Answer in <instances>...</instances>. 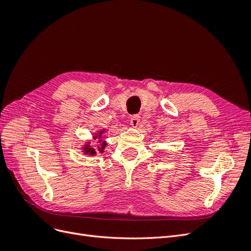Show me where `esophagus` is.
<instances>
[{
	"label": "esophagus",
	"instance_id": "obj_1",
	"mask_svg": "<svg viewBox=\"0 0 251 251\" xmlns=\"http://www.w3.org/2000/svg\"><path fill=\"white\" fill-rule=\"evenodd\" d=\"M131 126L133 127H137L139 125V121H140V116L139 115H134L131 117Z\"/></svg>",
	"mask_w": 251,
	"mask_h": 251
}]
</instances>
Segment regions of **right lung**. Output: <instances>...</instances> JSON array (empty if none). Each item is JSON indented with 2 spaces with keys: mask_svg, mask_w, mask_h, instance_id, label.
Listing matches in <instances>:
<instances>
[{
  "mask_svg": "<svg viewBox=\"0 0 251 251\" xmlns=\"http://www.w3.org/2000/svg\"><path fill=\"white\" fill-rule=\"evenodd\" d=\"M103 132H104V130H101V131H100L98 133H96L95 134V136H93V138L94 139H100L98 141L100 142H101V144H100V147H98L97 148V151H100V153H103V150H104V147L107 146V143H105V141H102V139H100L101 138V135L103 134ZM97 151H96V149H94V148H92L90 146V142H87L85 146L82 147V151L85 154H87V155H90V156H93V155H96V153H97Z\"/></svg>",
  "mask_w": 251,
  "mask_h": 251,
  "instance_id": "obj_1",
  "label": "right lung"
}]
</instances>
